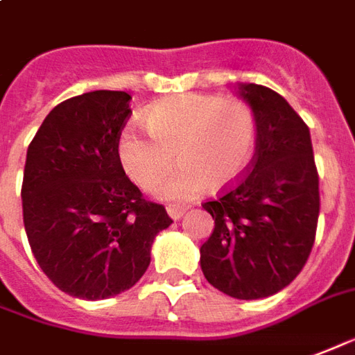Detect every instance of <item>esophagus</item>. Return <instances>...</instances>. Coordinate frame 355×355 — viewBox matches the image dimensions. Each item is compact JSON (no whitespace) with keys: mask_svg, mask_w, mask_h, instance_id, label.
<instances>
[{"mask_svg":"<svg viewBox=\"0 0 355 355\" xmlns=\"http://www.w3.org/2000/svg\"><path fill=\"white\" fill-rule=\"evenodd\" d=\"M187 211V208H183V206H168V216L172 217V219H181L183 217V214Z\"/></svg>","mask_w":355,"mask_h":355,"instance_id":"1","label":"esophagus"}]
</instances>
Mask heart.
I'll use <instances>...</instances> for the list:
<instances>
[{
  "label": "heart",
  "instance_id": "obj_1",
  "mask_svg": "<svg viewBox=\"0 0 355 355\" xmlns=\"http://www.w3.org/2000/svg\"><path fill=\"white\" fill-rule=\"evenodd\" d=\"M149 134L126 126L119 134L117 157L136 185L155 191L175 164L180 172L162 187L170 200L193 198L209 185L229 189L252 168L259 121L244 100L214 94H178L146 111Z\"/></svg>",
  "mask_w": 355,
  "mask_h": 355
}]
</instances>
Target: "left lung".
Wrapping results in <instances>:
<instances>
[{
  "instance_id": "1",
  "label": "left lung",
  "mask_w": 355,
  "mask_h": 355,
  "mask_svg": "<svg viewBox=\"0 0 355 355\" xmlns=\"http://www.w3.org/2000/svg\"><path fill=\"white\" fill-rule=\"evenodd\" d=\"M238 94L257 113V153L234 187L202 204L216 227L200 248V266L216 289L252 301L289 286L309 259L320 178L309 126L293 107L263 85H238Z\"/></svg>"
}]
</instances>
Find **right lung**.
<instances>
[{
	"mask_svg": "<svg viewBox=\"0 0 355 355\" xmlns=\"http://www.w3.org/2000/svg\"><path fill=\"white\" fill-rule=\"evenodd\" d=\"M130 94L94 90L58 103L28 147L22 214L41 270L64 293L100 301L130 289L172 225L117 157Z\"/></svg>",
	"mask_w": 355,
	"mask_h": 355,
	"instance_id": "right-lung-1",
	"label": "right lung"
}]
</instances>
